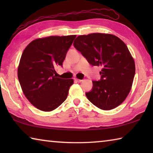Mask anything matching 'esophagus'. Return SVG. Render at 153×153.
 <instances>
[{
  "instance_id": "esophagus-1",
  "label": "esophagus",
  "mask_w": 153,
  "mask_h": 153,
  "mask_svg": "<svg viewBox=\"0 0 153 153\" xmlns=\"http://www.w3.org/2000/svg\"><path fill=\"white\" fill-rule=\"evenodd\" d=\"M75 81L76 82H82V79H77V78H75Z\"/></svg>"
}]
</instances>
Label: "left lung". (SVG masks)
Segmentation results:
<instances>
[{
	"instance_id": "obj_1",
	"label": "left lung",
	"mask_w": 153,
	"mask_h": 153,
	"mask_svg": "<svg viewBox=\"0 0 153 153\" xmlns=\"http://www.w3.org/2000/svg\"><path fill=\"white\" fill-rule=\"evenodd\" d=\"M74 45L93 66H101L100 81L86 95L102 110H111L122 103L130 92L135 75V63L120 38L110 33H93L77 36Z\"/></svg>"
}]
</instances>
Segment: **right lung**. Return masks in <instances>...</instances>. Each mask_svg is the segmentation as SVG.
<instances>
[{
    "instance_id": "add662e5",
    "label": "right lung",
    "mask_w": 153,
    "mask_h": 153,
    "mask_svg": "<svg viewBox=\"0 0 153 153\" xmlns=\"http://www.w3.org/2000/svg\"><path fill=\"white\" fill-rule=\"evenodd\" d=\"M76 35L48 36L31 42L23 52L17 69L22 91L30 103L43 111H53L67 97L73 79L55 76Z\"/></svg>"
}]
</instances>
